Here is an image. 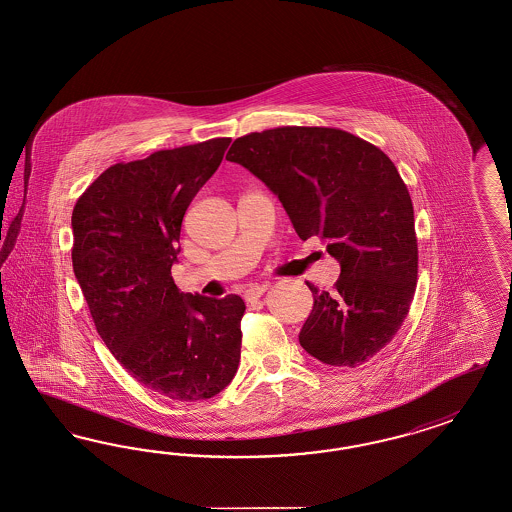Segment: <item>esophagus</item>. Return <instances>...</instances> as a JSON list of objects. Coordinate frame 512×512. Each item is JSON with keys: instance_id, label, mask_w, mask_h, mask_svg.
<instances>
[{"instance_id": "1", "label": "esophagus", "mask_w": 512, "mask_h": 512, "mask_svg": "<svg viewBox=\"0 0 512 512\" xmlns=\"http://www.w3.org/2000/svg\"><path fill=\"white\" fill-rule=\"evenodd\" d=\"M268 289V285L266 283H263V285H249L246 289V293H244V299L247 300V302H253V300L261 299L263 295H265V291Z\"/></svg>"}]
</instances>
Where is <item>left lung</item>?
Instances as JSON below:
<instances>
[{
  "label": "left lung",
  "instance_id": "1",
  "mask_svg": "<svg viewBox=\"0 0 512 512\" xmlns=\"http://www.w3.org/2000/svg\"><path fill=\"white\" fill-rule=\"evenodd\" d=\"M242 164L280 198L300 240L318 236L340 263L335 291L314 295L300 346L325 365L357 367L405 321L418 282L414 208L395 164L350 132L280 126L234 140Z\"/></svg>",
  "mask_w": 512,
  "mask_h": 512
}]
</instances>
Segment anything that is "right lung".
<instances>
[{"label":"right lung","mask_w":512,"mask_h":512,"mask_svg":"<svg viewBox=\"0 0 512 512\" xmlns=\"http://www.w3.org/2000/svg\"><path fill=\"white\" fill-rule=\"evenodd\" d=\"M230 138L119 162L79 196L71 263L96 331L145 388L202 401L238 371L246 304L181 293L172 278L183 215Z\"/></svg>","instance_id":"right-lung-1"}]
</instances>
